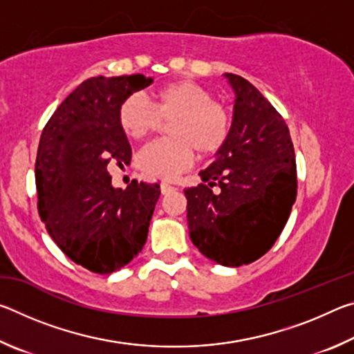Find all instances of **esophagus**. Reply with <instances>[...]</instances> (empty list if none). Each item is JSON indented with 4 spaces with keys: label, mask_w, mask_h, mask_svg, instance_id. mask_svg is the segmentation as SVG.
Returning <instances> with one entry per match:
<instances>
[{
    "label": "esophagus",
    "mask_w": 354,
    "mask_h": 354,
    "mask_svg": "<svg viewBox=\"0 0 354 354\" xmlns=\"http://www.w3.org/2000/svg\"><path fill=\"white\" fill-rule=\"evenodd\" d=\"M171 190H175V187H173V185H170L169 183H160V192H162L164 195L165 194H170Z\"/></svg>",
    "instance_id": "1"
}]
</instances>
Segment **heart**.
<instances>
[{"label": "heart", "instance_id": "1", "mask_svg": "<svg viewBox=\"0 0 354 354\" xmlns=\"http://www.w3.org/2000/svg\"><path fill=\"white\" fill-rule=\"evenodd\" d=\"M169 123L173 139L154 140L137 154V165L147 175L173 179L201 156L217 153L230 136V115L212 93L194 81L165 84L151 95V104L139 93L129 95L118 107L120 128L129 139L140 140Z\"/></svg>", "mask_w": 354, "mask_h": 354}]
</instances>
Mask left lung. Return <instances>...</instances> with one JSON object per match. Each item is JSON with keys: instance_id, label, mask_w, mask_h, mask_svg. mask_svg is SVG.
<instances>
[{"instance_id": "obj_1", "label": "left lung", "mask_w": 354, "mask_h": 354, "mask_svg": "<svg viewBox=\"0 0 354 354\" xmlns=\"http://www.w3.org/2000/svg\"><path fill=\"white\" fill-rule=\"evenodd\" d=\"M225 77L236 93L230 136L200 171L203 183L184 195L195 247L220 266L241 267L266 254L284 230L297 162L289 128L270 101L242 76Z\"/></svg>"}]
</instances>
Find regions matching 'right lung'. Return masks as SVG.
<instances>
[{
  "label": "right lung",
  "mask_w": 354,
  "mask_h": 354,
  "mask_svg": "<svg viewBox=\"0 0 354 354\" xmlns=\"http://www.w3.org/2000/svg\"><path fill=\"white\" fill-rule=\"evenodd\" d=\"M151 82L143 75L91 77L41 131L35 159L39 215L57 247L93 273L120 270L147 242L159 184L133 179L127 189H115L107 165L131 162L118 107Z\"/></svg>",
  "instance_id": "1"
}]
</instances>
